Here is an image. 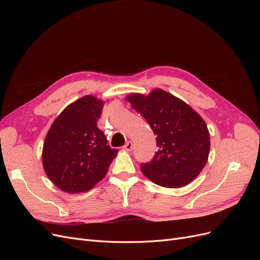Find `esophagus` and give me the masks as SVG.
<instances>
[{"mask_svg":"<svg viewBox=\"0 0 260 260\" xmlns=\"http://www.w3.org/2000/svg\"><path fill=\"white\" fill-rule=\"evenodd\" d=\"M132 147H133V144H132V142H130V141H129V142L125 143V145L123 146V149H124V151H127V152H130Z\"/></svg>","mask_w":260,"mask_h":260,"instance_id":"esophagus-1","label":"esophagus"}]
</instances>
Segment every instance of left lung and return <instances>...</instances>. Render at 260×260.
<instances>
[{
    "instance_id": "1",
    "label": "left lung",
    "mask_w": 260,
    "mask_h": 260,
    "mask_svg": "<svg viewBox=\"0 0 260 260\" xmlns=\"http://www.w3.org/2000/svg\"><path fill=\"white\" fill-rule=\"evenodd\" d=\"M156 135L158 151L151 162L141 165L143 175L157 185L177 188L191 183L208 160L207 124L185 102L161 89L148 95L125 96Z\"/></svg>"
}]
</instances>
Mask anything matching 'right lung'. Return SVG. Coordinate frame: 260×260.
Listing matches in <instances>:
<instances>
[{
	"label": "right lung",
	"mask_w": 260,
	"mask_h": 260,
	"mask_svg": "<svg viewBox=\"0 0 260 260\" xmlns=\"http://www.w3.org/2000/svg\"><path fill=\"white\" fill-rule=\"evenodd\" d=\"M104 102L85 95L69 104L53 121L42 148L46 176L60 191L86 192L103 179L118 149L107 145L98 128Z\"/></svg>",
	"instance_id": "1"
}]
</instances>
